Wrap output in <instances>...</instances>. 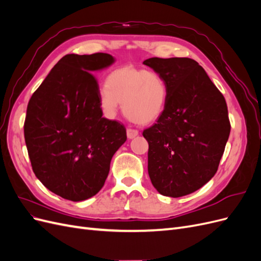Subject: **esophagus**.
Wrapping results in <instances>:
<instances>
[{"mask_svg":"<svg viewBox=\"0 0 261 261\" xmlns=\"http://www.w3.org/2000/svg\"><path fill=\"white\" fill-rule=\"evenodd\" d=\"M138 135V130L137 129H132V128H127V137L129 139L135 138Z\"/></svg>","mask_w":261,"mask_h":261,"instance_id":"obj_1","label":"esophagus"}]
</instances>
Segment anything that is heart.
<instances>
[{"label": "heart", "mask_w": 261, "mask_h": 261, "mask_svg": "<svg viewBox=\"0 0 261 261\" xmlns=\"http://www.w3.org/2000/svg\"><path fill=\"white\" fill-rule=\"evenodd\" d=\"M167 96V84L160 74L127 65L109 74L106 88L100 92V105L109 116H114L122 102L129 120L148 124L161 115Z\"/></svg>", "instance_id": "heart-1"}]
</instances>
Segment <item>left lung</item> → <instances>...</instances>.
<instances>
[{
    "instance_id": "1",
    "label": "left lung",
    "mask_w": 261,
    "mask_h": 261,
    "mask_svg": "<svg viewBox=\"0 0 261 261\" xmlns=\"http://www.w3.org/2000/svg\"><path fill=\"white\" fill-rule=\"evenodd\" d=\"M168 96L163 112L143 135L149 144L148 173L163 196L196 192L215 176L231 125L223 94L204 69L188 58H151Z\"/></svg>"
}]
</instances>
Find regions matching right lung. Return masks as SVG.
Instances as JSON below:
<instances>
[{
  "mask_svg": "<svg viewBox=\"0 0 261 261\" xmlns=\"http://www.w3.org/2000/svg\"><path fill=\"white\" fill-rule=\"evenodd\" d=\"M108 53L63 57L31 96L23 134L37 178L62 198L82 201L103 187L126 128L102 116L91 74L109 67Z\"/></svg>",
  "mask_w": 261,
  "mask_h": 261,
  "instance_id": "add662e5",
  "label": "right lung"
}]
</instances>
